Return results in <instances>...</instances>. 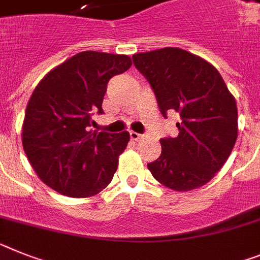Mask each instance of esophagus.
<instances>
[{
  "label": "esophagus",
  "instance_id": "34e87169",
  "mask_svg": "<svg viewBox=\"0 0 260 260\" xmlns=\"http://www.w3.org/2000/svg\"><path fill=\"white\" fill-rule=\"evenodd\" d=\"M130 138H132L133 141H139V139L143 138V135L138 134V133L135 132H130Z\"/></svg>",
  "mask_w": 260,
  "mask_h": 260
}]
</instances>
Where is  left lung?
Instances as JSON below:
<instances>
[{"label": "left lung", "instance_id": "left-lung-1", "mask_svg": "<svg viewBox=\"0 0 260 260\" xmlns=\"http://www.w3.org/2000/svg\"><path fill=\"white\" fill-rule=\"evenodd\" d=\"M151 84L163 117L180 114L176 138L160 139L161 154L147 167L170 189L203 187L222 168L238 137L236 99L222 76L203 57L176 47L133 55Z\"/></svg>", "mask_w": 260, "mask_h": 260}]
</instances>
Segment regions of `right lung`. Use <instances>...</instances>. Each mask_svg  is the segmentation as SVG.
Instances as JSON below:
<instances>
[{"label":"right lung","mask_w":260,"mask_h":260,"mask_svg":"<svg viewBox=\"0 0 260 260\" xmlns=\"http://www.w3.org/2000/svg\"><path fill=\"white\" fill-rule=\"evenodd\" d=\"M127 55L84 51L39 81L28 100L22 145L35 174L51 189L92 197L108 187L130 141L89 130L90 114L103 112L108 81L132 67Z\"/></svg>","instance_id":"1"}]
</instances>
